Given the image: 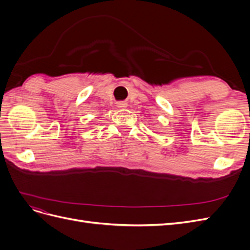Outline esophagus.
<instances>
[{
    "instance_id": "1",
    "label": "esophagus",
    "mask_w": 250,
    "mask_h": 250,
    "mask_svg": "<svg viewBox=\"0 0 250 250\" xmlns=\"http://www.w3.org/2000/svg\"><path fill=\"white\" fill-rule=\"evenodd\" d=\"M118 107L119 108H126L127 107V103L126 102H119L118 103Z\"/></svg>"
}]
</instances>
